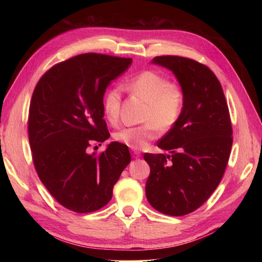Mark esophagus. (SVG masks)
Listing matches in <instances>:
<instances>
[{"label": "esophagus", "instance_id": "esophagus-1", "mask_svg": "<svg viewBox=\"0 0 262 262\" xmlns=\"http://www.w3.org/2000/svg\"><path fill=\"white\" fill-rule=\"evenodd\" d=\"M132 154H133V158H134V159H137V158L141 157V152L137 151V149H133Z\"/></svg>", "mask_w": 262, "mask_h": 262}]
</instances>
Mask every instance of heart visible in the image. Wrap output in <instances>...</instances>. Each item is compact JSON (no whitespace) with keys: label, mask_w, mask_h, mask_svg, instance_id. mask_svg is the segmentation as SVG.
Masks as SVG:
<instances>
[{"label":"heart","mask_w":262,"mask_h":262,"mask_svg":"<svg viewBox=\"0 0 262 262\" xmlns=\"http://www.w3.org/2000/svg\"><path fill=\"white\" fill-rule=\"evenodd\" d=\"M127 89L147 103L144 115L145 124L126 126L114 134L116 142L132 148H143L159 134V128L168 130L173 127L182 114L185 96L180 86L171 83L168 77L154 71H144L127 82ZM121 91L113 86L104 93L102 109L108 121L119 118Z\"/></svg>","instance_id":"obj_1"}]
</instances>
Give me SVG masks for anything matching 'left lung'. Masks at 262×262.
Masks as SVG:
<instances>
[{"label": "left lung", "instance_id": "left-lung-1", "mask_svg": "<svg viewBox=\"0 0 262 262\" xmlns=\"http://www.w3.org/2000/svg\"><path fill=\"white\" fill-rule=\"evenodd\" d=\"M152 63L172 71L185 104L158 144L171 155L144 154L151 169L146 198L160 213L183 216L199 208L223 178L233 143L230 111L219 79L206 65L171 55Z\"/></svg>", "mask_w": 262, "mask_h": 262}]
</instances>
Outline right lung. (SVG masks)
Masks as SVG:
<instances>
[{
    "mask_svg": "<svg viewBox=\"0 0 262 262\" xmlns=\"http://www.w3.org/2000/svg\"><path fill=\"white\" fill-rule=\"evenodd\" d=\"M132 62L96 53L77 55L48 70L32 93L28 134L33 164L52 196L75 213L107 205L132 160L127 145L118 142L98 155L89 153L92 144L110 136L102 109L105 89Z\"/></svg>",
    "mask_w": 262,
    "mask_h": 262,
    "instance_id": "1",
    "label": "right lung"
}]
</instances>
